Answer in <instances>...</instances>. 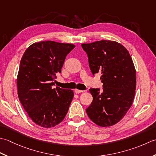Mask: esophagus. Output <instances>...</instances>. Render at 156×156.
I'll return each mask as SVG.
<instances>
[{"instance_id": "1", "label": "esophagus", "mask_w": 156, "mask_h": 156, "mask_svg": "<svg viewBox=\"0 0 156 156\" xmlns=\"http://www.w3.org/2000/svg\"><path fill=\"white\" fill-rule=\"evenodd\" d=\"M74 91H75V94H79V93H81V92H83V90H77V89H75Z\"/></svg>"}]
</instances>
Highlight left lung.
I'll return each mask as SVG.
<instances>
[{"instance_id":"left-lung-1","label":"left lung","mask_w":156,"mask_h":156,"mask_svg":"<svg viewBox=\"0 0 156 156\" xmlns=\"http://www.w3.org/2000/svg\"><path fill=\"white\" fill-rule=\"evenodd\" d=\"M93 75L101 74L102 91L91 88L93 101L86 109L92 121L110 126L121 120L133 104L136 90V71L128 50L110 40L82 44Z\"/></svg>"}]
</instances>
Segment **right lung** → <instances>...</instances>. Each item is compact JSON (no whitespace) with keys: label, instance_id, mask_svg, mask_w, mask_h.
<instances>
[{"label":"right lung","instance_id":"obj_1","mask_svg":"<svg viewBox=\"0 0 156 156\" xmlns=\"http://www.w3.org/2000/svg\"><path fill=\"white\" fill-rule=\"evenodd\" d=\"M75 47L43 41L31 44L21 58L17 79L19 99L31 120L44 128L61 122L73 98L71 90L52 86L66 55Z\"/></svg>","mask_w":156,"mask_h":156}]
</instances>
